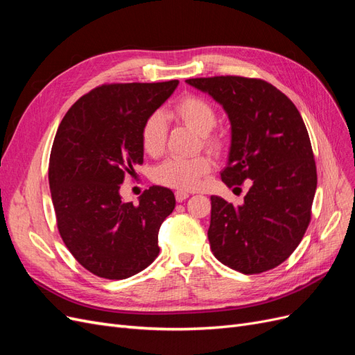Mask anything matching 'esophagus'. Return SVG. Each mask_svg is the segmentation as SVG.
Returning a JSON list of instances; mask_svg holds the SVG:
<instances>
[{"mask_svg":"<svg viewBox=\"0 0 355 355\" xmlns=\"http://www.w3.org/2000/svg\"><path fill=\"white\" fill-rule=\"evenodd\" d=\"M175 197H176L178 202H184L189 197V194H188V192H184V191H176Z\"/></svg>","mask_w":355,"mask_h":355,"instance_id":"esophagus-1","label":"esophagus"}]
</instances>
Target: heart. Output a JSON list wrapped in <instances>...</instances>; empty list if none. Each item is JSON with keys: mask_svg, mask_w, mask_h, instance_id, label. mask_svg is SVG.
Here are the masks:
<instances>
[{"mask_svg": "<svg viewBox=\"0 0 355 355\" xmlns=\"http://www.w3.org/2000/svg\"><path fill=\"white\" fill-rule=\"evenodd\" d=\"M171 114L179 121L197 132L202 137V144L209 151L216 154L222 151V137L210 133L216 127L218 114L209 101L196 94L184 96L175 103ZM166 136L167 124L163 114L154 112L149 115L141 128V144L144 151L151 157L159 155L164 149ZM210 168V159L204 155L192 158H168L154 168L153 179L158 185L189 191L200 185L201 179L209 173Z\"/></svg>", "mask_w": 355, "mask_h": 355, "instance_id": "1", "label": "heart"}]
</instances>
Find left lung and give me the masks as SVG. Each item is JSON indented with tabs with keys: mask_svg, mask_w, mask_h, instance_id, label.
I'll return each instance as SVG.
<instances>
[{
	"mask_svg": "<svg viewBox=\"0 0 355 355\" xmlns=\"http://www.w3.org/2000/svg\"><path fill=\"white\" fill-rule=\"evenodd\" d=\"M187 83L222 105L231 123L227 187L249 180L244 202L234 206L211 196L210 249L243 274L283 263L311 220L317 168L305 123L293 102L257 78H189Z\"/></svg>",
	"mask_w": 355,
	"mask_h": 355,
	"instance_id": "8db88e82",
	"label": "left lung"
}]
</instances>
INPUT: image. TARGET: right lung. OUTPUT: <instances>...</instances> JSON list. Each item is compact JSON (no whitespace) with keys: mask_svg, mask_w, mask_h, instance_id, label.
<instances>
[{"mask_svg":"<svg viewBox=\"0 0 355 355\" xmlns=\"http://www.w3.org/2000/svg\"><path fill=\"white\" fill-rule=\"evenodd\" d=\"M178 84H103L75 102L58 128L49 164L58 230L94 275L124 280L159 253L158 231L175 209V194L154 185L135 206L123 202L120 185L144 163V121Z\"/></svg>","mask_w":355,"mask_h":355,"instance_id":"1","label":"right lung"}]
</instances>
